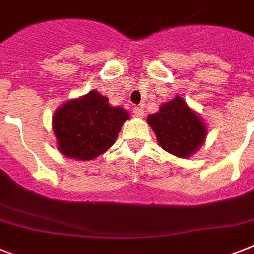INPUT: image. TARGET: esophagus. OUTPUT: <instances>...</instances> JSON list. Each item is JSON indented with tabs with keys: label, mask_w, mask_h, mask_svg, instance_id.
Masks as SVG:
<instances>
[{
	"label": "esophagus",
	"mask_w": 254,
	"mask_h": 254,
	"mask_svg": "<svg viewBox=\"0 0 254 254\" xmlns=\"http://www.w3.org/2000/svg\"><path fill=\"white\" fill-rule=\"evenodd\" d=\"M143 113H145V111H143V107H134L133 108V115L135 116V117H143Z\"/></svg>",
	"instance_id": "1"
}]
</instances>
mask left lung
I'll return each mask as SVG.
<instances>
[{"label":"left lung","mask_w":254,"mask_h":254,"mask_svg":"<svg viewBox=\"0 0 254 254\" xmlns=\"http://www.w3.org/2000/svg\"><path fill=\"white\" fill-rule=\"evenodd\" d=\"M147 123L163 150L179 158H189L196 153L207 135L204 123L181 96L162 104L154 115L147 116Z\"/></svg>","instance_id":"obj_1"}]
</instances>
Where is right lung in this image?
Masks as SVG:
<instances>
[{
  "instance_id": "right-lung-1",
  "label": "right lung",
  "mask_w": 254,
  "mask_h": 254,
  "mask_svg": "<svg viewBox=\"0 0 254 254\" xmlns=\"http://www.w3.org/2000/svg\"><path fill=\"white\" fill-rule=\"evenodd\" d=\"M127 109L112 107L107 96L91 91L59 107L53 117L58 149L68 158L91 161L116 142Z\"/></svg>"
}]
</instances>
